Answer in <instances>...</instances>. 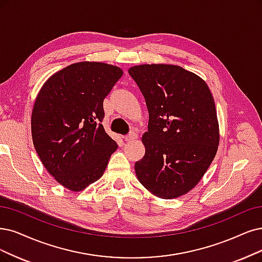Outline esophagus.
<instances>
[{
  "label": "esophagus",
  "instance_id": "1",
  "mask_svg": "<svg viewBox=\"0 0 262 262\" xmlns=\"http://www.w3.org/2000/svg\"><path fill=\"white\" fill-rule=\"evenodd\" d=\"M138 138V135L136 134V133H130V134H128L127 136H126L124 139H125V141H135Z\"/></svg>",
  "mask_w": 262,
  "mask_h": 262
}]
</instances>
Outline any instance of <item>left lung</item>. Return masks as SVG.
Segmentation results:
<instances>
[{
    "mask_svg": "<svg viewBox=\"0 0 262 262\" xmlns=\"http://www.w3.org/2000/svg\"><path fill=\"white\" fill-rule=\"evenodd\" d=\"M128 73L149 111L142 135L144 157L135 164L141 185L153 195L175 199L194 188L219 144L215 101L206 82L179 66H134Z\"/></svg>",
    "mask_w": 262,
    "mask_h": 262,
    "instance_id": "1",
    "label": "left lung"
}]
</instances>
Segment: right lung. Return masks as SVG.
<instances>
[{"label":"right lung","instance_id":"right-lung-1","mask_svg":"<svg viewBox=\"0 0 262 262\" xmlns=\"http://www.w3.org/2000/svg\"><path fill=\"white\" fill-rule=\"evenodd\" d=\"M123 75L96 61L68 66L38 92L31 115L35 151L58 183L73 192L101 178L118 144L101 124L103 99Z\"/></svg>","mask_w":262,"mask_h":262}]
</instances>
